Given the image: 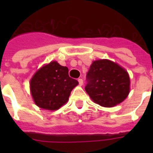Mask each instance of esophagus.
I'll return each instance as SVG.
<instances>
[{
    "label": "esophagus",
    "mask_w": 153,
    "mask_h": 153,
    "mask_svg": "<svg viewBox=\"0 0 153 153\" xmlns=\"http://www.w3.org/2000/svg\"><path fill=\"white\" fill-rule=\"evenodd\" d=\"M78 81H79V86H82V84H83V80L82 79H78Z\"/></svg>",
    "instance_id": "obj_1"
}]
</instances>
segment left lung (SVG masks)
Wrapping results in <instances>:
<instances>
[{"mask_svg":"<svg viewBox=\"0 0 153 153\" xmlns=\"http://www.w3.org/2000/svg\"><path fill=\"white\" fill-rule=\"evenodd\" d=\"M86 93L97 104L112 107L123 102L129 93L130 80L126 70L107 59L96 60L86 74Z\"/></svg>","mask_w":153,"mask_h":153,"instance_id":"left-lung-1","label":"left lung"}]
</instances>
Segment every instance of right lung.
<instances>
[{"label":"right lung","mask_w":153,"mask_h":153,"mask_svg":"<svg viewBox=\"0 0 153 153\" xmlns=\"http://www.w3.org/2000/svg\"><path fill=\"white\" fill-rule=\"evenodd\" d=\"M79 84L71 78L68 68L55 61L40 68L30 81L35 103L42 109L55 110L69 99L71 92Z\"/></svg>","instance_id":"1"}]
</instances>
